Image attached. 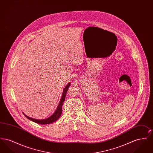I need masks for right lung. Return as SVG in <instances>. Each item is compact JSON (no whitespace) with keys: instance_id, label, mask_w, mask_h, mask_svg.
<instances>
[{"instance_id":"add662e5","label":"right lung","mask_w":153,"mask_h":153,"mask_svg":"<svg viewBox=\"0 0 153 153\" xmlns=\"http://www.w3.org/2000/svg\"><path fill=\"white\" fill-rule=\"evenodd\" d=\"M71 82H69L66 85L65 87L64 88V90H63V92H62V94L61 96V100L59 102V104H58V106L57 107V109H56L55 112H54V114L51 115V117H48L47 119H34V118H31V117H30L27 116L26 115H25L23 112V114H24V115L25 117H26L28 119H29L30 120L36 123L40 124H47L51 123H53L54 122H56V120H57L59 117H60V116L62 114V104H63V102H64L65 99L66 94V92L68 90V88H69V87L71 86Z\"/></svg>"}]
</instances>
